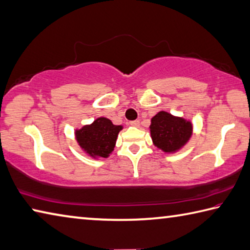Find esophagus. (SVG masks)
Masks as SVG:
<instances>
[{
	"instance_id": "34e87169",
	"label": "esophagus",
	"mask_w": 250,
	"mask_h": 250,
	"mask_svg": "<svg viewBox=\"0 0 250 250\" xmlns=\"http://www.w3.org/2000/svg\"><path fill=\"white\" fill-rule=\"evenodd\" d=\"M130 125H132V126H139V125H140V121H139V120L130 121Z\"/></svg>"
}]
</instances>
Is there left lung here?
I'll return each instance as SVG.
<instances>
[{
    "instance_id": "obj_1",
    "label": "left lung",
    "mask_w": 250,
    "mask_h": 250,
    "mask_svg": "<svg viewBox=\"0 0 250 250\" xmlns=\"http://www.w3.org/2000/svg\"><path fill=\"white\" fill-rule=\"evenodd\" d=\"M149 130L154 145L162 151L170 153L187 143L191 137L192 125L184 118L174 117L166 111H160L152 118Z\"/></svg>"
}]
</instances>
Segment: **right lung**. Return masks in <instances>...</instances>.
<instances>
[{
    "instance_id": "right-lung-1",
    "label": "right lung",
    "mask_w": 250,
    "mask_h": 250,
    "mask_svg": "<svg viewBox=\"0 0 250 250\" xmlns=\"http://www.w3.org/2000/svg\"><path fill=\"white\" fill-rule=\"evenodd\" d=\"M121 125H115L107 118H98L92 125L76 131L80 146L93 157H108L113 151Z\"/></svg>"
}]
</instances>
